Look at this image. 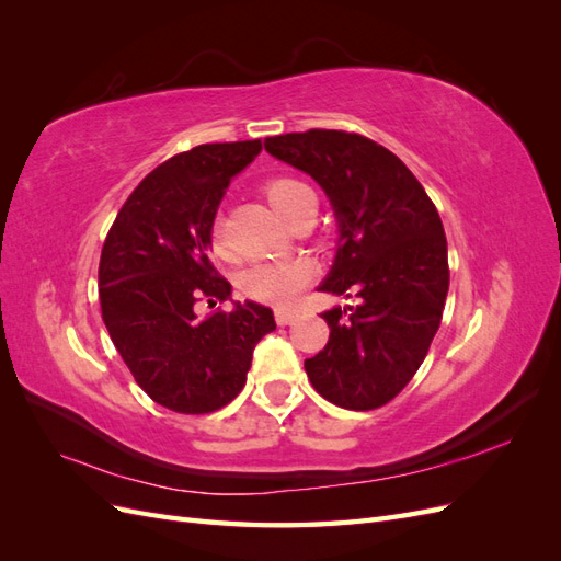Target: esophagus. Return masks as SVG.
Listing matches in <instances>:
<instances>
[{"label": "esophagus", "instance_id": "34e87169", "mask_svg": "<svg viewBox=\"0 0 561 561\" xmlns=\"http://www.w3.org/2000/svg\"><path fill=\"white\" fill-rule=\"evenodd\" d=\"M299 318V311L290 309H276V322L278 325H293V322Z\"/></svg>", "mask_w": 561, "mask_h": 561}]
</instances>
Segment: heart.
I'll use <instances>...</instances> for the list:
<instances>
[{"mask_svg":"<svg viewBox=\"0 0 561 561\" xmlns=\"http://www.w3.org/2000/svg\"><path fill=\"white\" fill-rule=\"evenodd\" d=\"M264 194H266V201L271 203V208H274L280 217H287L304 196H309L313 192L299 180L278 178V180H271L264 186ZM213 243L217 250H222V236H219V229H215L213 233ZM311 274H313V266L304 260L260 262L245 274L243 287L250 297L285 309L290 307L304 287L309 285Z\"/></svg>","mask_w":561,"mask_h":561,"instance_id":"1","label":"heart"}]
</instances>
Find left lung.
Instances as JSON below:
<instances>
[{
    "label": "left lung",
    "instance_id": "8db88e82",
    "mask_svg": "<svg viewBox=\"0 0 561 561\" xmlns=\"http://www.w3.org/2000/svg\"><path fill=\"white\" fill-rule=\"evenodd\" d=\"M264 147L311 175L330 198L339 239L318 290L360 299L320 313L330 339L304 369L332 404L377 410L412 381L443 320L449 290L443 219L410 168L363 135L287 133Z\"/></svg>",
    "mask_w": 561,
    "mask_h": 561
}]
</instances>
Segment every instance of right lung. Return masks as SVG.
Instances as JSON below:
<instances>
[{
	"label": "right lung",
	"instance_id": "right-lung-1",
	"mask_svg": "<svg viewBox=\"0 0 561 561\" xmlns=\"http://www.w3.org/2000/svg\"><path fill=\"white\" fill-rule=\"evenodd\" d=\"M260 140L198 145L154 168L118 210L100 254V309L112 342L145 393L180 414H208L245 386L252 351L276 330L274 311L234 301L201 319L195 301L231 299L208 260L229 182Z\"/></svg>",
	"mask_w": 561,
	"mask_h": 561
}]
</instances>
